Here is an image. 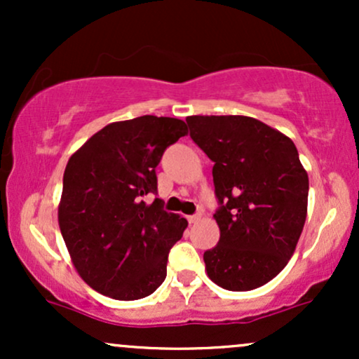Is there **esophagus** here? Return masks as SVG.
<instances>
[{
	"mask_svg": "<svg viewBox=\"0 0 359 359\" xmlns=\"http://www.w3.org/2000/svg\"><path fill=\"white\" fill-rule=\"evenodd\" d=\"M199 219H201V214H194V216H189L187 217V221L191 222V224H194V222H197Z\"/></svg>",
	"mask_w": 359,
	"mask_h": 359,
	"instance_id": "obj_1",
	"label": "esophagus"
}]
</instances>
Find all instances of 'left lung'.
Masks as SVG:
<instances>
[{
  "instance_id": "1",
  "label": "left lung",
  "mask_w": 359,
  "mask_h": 359,
  "mask_svg": "<svg viewBox=\"0 0 359 359\" xmlns=\"http://www.w3.org/2000/svg\"><path fill=\"white\" fill-rule=\"evenodd\" d=\"M191 138L214 162L219 241L204 253L226 290L265 285L285 269L307 217L309 177L294 142L250 116H187Z\"/></svg>"
}]
</instances>
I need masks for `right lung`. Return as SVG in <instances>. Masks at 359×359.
I'll use <instances>...</instances> for the list:
<instances>
[{
	"label": "right lung",
	"instance_id": "add662e5",
	"mask_svg": "<svg viewBox=\"0 0 359 359\" xmlns=\"http://www.w3.org/2000/svg\"><path fill=\"white\" fill-rule=\"evenodd\" d=\"M185 135L182 119L147 114L109 123L69 158L60 233L79 277L106 297H148L167 277L168 251L187 221L143 197L156 194L155 167Z\"/></svg>",
	"mask_w": 359,
	"mask_h": 359
}]
</instances>
